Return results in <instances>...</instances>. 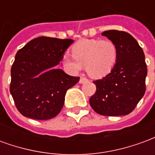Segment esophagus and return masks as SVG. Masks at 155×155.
<instances>
[{
  "label": "esophagus",
  "instance_id": "1",
  "mask_svg": "<svg viewBox=\"0 0 155 155\" xmlns=\"http://www.w3.org/2000/svg\"><path fill=\"white\" fill-rule=\"evenodd\" d=\"M88 81H89V80H88L86 77H84V76H81V79H80V83H81V84L86 83V82H88Z\"/></svg>",
  "mask_w": 155,
  "mask_h": 155
}]
</instances>
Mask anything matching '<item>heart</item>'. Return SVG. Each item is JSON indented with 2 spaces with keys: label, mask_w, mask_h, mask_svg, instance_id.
<instances>
[{
  "label": "heart",
  "mask_w": 155,
  "mask_h": 155,
  "mask_svg": "<svg viewBox=\"0 0 155 155\" xmlns=\"http://www.w3.org/2000/svg\"><path fill=\"white\" fill-rule=\"evenodd\" d=\"M72 55L63 57L64 65L72 72L78 73L85 65L91 77L102 78L110 74L118 60L116 45L110 40L84 39L71 48Z\"/></svg>",
  "instance_id": "b5f03b06"
}]
</instances>
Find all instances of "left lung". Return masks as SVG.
<instances>
[{
	"label": "left lung",
	"instance_id": "obj_1",
	"mask_svg": "<svg viewBox=\"0 0 155 155\" xmlns=\"http://www.w3.org/2000/svg\"><path fill=\"white\" fill-rule=\"evenodd\" d=\"M116 45L118 60L110 74L93 81L96 91L90 104L96 113L119 116L131 113L145 93L147 65L144 54L129 33L116 30L102 33Z\"/></svg>",
	"mask_w": 155,
	"mask_h": 155
}]
</instances>
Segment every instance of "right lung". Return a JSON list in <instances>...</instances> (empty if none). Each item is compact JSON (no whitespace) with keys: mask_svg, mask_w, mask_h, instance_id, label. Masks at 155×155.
<instances>
[{"mask_svg":"<svg viewBox=\"0 0 155 155\" xmlns=\"http://www.w3.org/2000/svg\"><path fill=\"white\" fill-rule=\"evenodd\" d=\"M73 41L41 36L17 51L11 70L10 92L22 115L45 120L61 112L66 91L80 77L71 76L54 66Z\"/></svg>","mask_w":155,"mask_h":155,"instance_id":"obj_1","label":"right lung"}]
</instances>
